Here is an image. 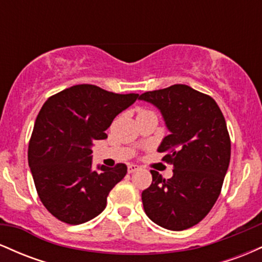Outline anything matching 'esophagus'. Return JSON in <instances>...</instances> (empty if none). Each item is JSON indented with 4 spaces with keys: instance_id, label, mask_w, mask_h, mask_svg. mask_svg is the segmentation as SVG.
<instances>
[{
    "instance_id": "1",
    "label": "esophagus",
    "mask_w": 262,
    "mask_h": 262,
    "mask_svg": "<svg viewBox=\"0 0 262 262\" xmlns=\"http://www.w3.org/2000/svg\"><path fill=\"white\" fill-rule=\"evenodd\" d=\"M138 169H139V166H138V165H134V164L128 165V172H129V173L135 172V171H137Z\"/></svg>"
}]
</instances>
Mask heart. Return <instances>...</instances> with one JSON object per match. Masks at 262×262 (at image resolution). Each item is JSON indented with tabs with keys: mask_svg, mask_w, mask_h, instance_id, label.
I'll return each instance as SVG.
<instances>
[{
	"mask_svg": "<svg viewBox=\"0 0 262 262\" xmlns=\"http://www.w3.org/2000/svg\"><path fill=\"white\" fill-rule=\"evenodd\" d=\"M143 112H149V111H145V110H140L139 113H143Z\"/></svg>",
	"mask_w": 262,
	"mask_h": 262,
	"instance_id": "1",
	"label": "heart"
}]
</instances>
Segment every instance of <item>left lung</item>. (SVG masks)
<instances>
[{"label":"left lung","mask_w":262,"mask_h":262,"mask_svg":"<svg viewBox=\"0 0 262 262\" xmlns=\"http://www.w3.org/2000/svg\"><path fill=\"white\" fill-rule=\"evenodd\" d=\"M160 111L170 134L159 152L173 165L165 180L151 170L152 182L141 193L154 223L185 230L200 223L217 202L230 161V138L217 102L187 85H172L139 96Z\"/></svg>","instance_id":"left-lung-1"}]
</instances>
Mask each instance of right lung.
<instances>
[{
  "mask_svg": "<svg viewBox=\"0 0 262 262\" xmlns=\"http://www.w3.org/2000/svg\"><path fill=\"white\" fill-rule=\"evenodd\" d=\"M139 98L95 85H76L48 98L29 140L28 164L41 203L59 221L82 224L106 208L111 189L127 173L124 164L92 170L95 140Z\"/></svg>",
  "mask_w": 262,
  "mask_h": 262,
  "instance_id": "obj_1",
  "label": "right lung"
}]
</instances>
